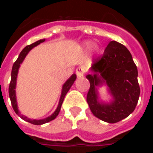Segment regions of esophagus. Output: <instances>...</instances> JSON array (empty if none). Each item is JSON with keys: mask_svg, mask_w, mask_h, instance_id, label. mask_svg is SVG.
Here are the masks:
<instances>
[{"mask_svg": "<svg viewBox=\"0 0 153 153\" xmlns=\"http://www.w3.org/2000/svg\"><path fill=\"white\" fill-rule=\"evenodd\" d=\"M83 74H84V69L82 67H79L76 69V74L78 78H81L83 76Z\"/></svg>", "mask_w": 153, "mask_h": 153, "instance_id": "obj_1", "label": "esophagus"}]
</instances>
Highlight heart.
<instances>
[{"instance_id": "1", "label": "heart", "mask_w": 153, "mask_h": 153, "mask_svg": "<svg viewBox=\"0 0 153 153\" xmlns=\"http://www.w3.org/2000/svg\"><path fill=\"white\" fill-rule=\"evenodd\" d=\"M84 45H85V47L87 48H88V49H93V51H95V52H98L99 51V47L97 45L96 43H93L92 42H90V41H87L84 42Z\"/></svg>"}]
</instances>
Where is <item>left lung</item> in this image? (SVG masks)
<instances>
[{"label":"left lung","mask_w":153,"mask_h":153,"mask_svg":"<svg viewBox=\"0 0 153 153\" xmlns=\"http://www.w3.org/2000/svg\"><path fill=\"white\" fill-rule=\"evenodd\" d=\"M88 74L90 88L87 102L93 115L107 123H116L128 117L138 103L140 88L138 70L126 47L111 41L99 60L93 62ZM106 85L112 96L110 102L99 99L98 87Z\"/></svg>","instance_id":"1"}]
</instances>
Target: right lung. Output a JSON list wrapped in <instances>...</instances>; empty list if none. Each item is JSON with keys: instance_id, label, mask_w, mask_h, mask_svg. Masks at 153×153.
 Masks as SVG:
<instances>
[{"instance_id": "1", "label": "right lung", "mask_w": 153, "mask_h": 153, "mask_svg": "<svg viewBox=\"0 0 153 153\" xmlns=\"http://www.w3.org/2000/svg\"><path fill=\"white\" fill-rule=\"evenodd\" d=\"M46 39H40V40L35 42L34 43L31 44V45H28L27 47H25L23 51H22L19 56L18 59L16 60L14 65H13V67H12V71H11V80H10V86H9V96H10V102H11L12 106H13V109L15 111V113L20 116L23 120H25L26 121L31 123L33 125H43L45 123H47V122L51 121L53 120L56 117L59 112L60 111V107H61V105L63 103L64 98L66 95V93H68V91L70 90V88H71V86L73 85L74 81L76 79V74H73L70 77V79H68L66 80V82L64 83L63 86H62V90H61V94H60V101H59V104L57 106V108L56 109V111H54L50 116H48L47 118L42 119V120H32V119H29L28 117H26L25 115H21V113L19 112L18 108V104H17V99H16V93H15V88H16V83H17V76H18V72L19 69L20 67V65L22 64V62L24 61L25 58L26 57V56L28 55V53L30 51L35 47L36 46H38L42 42H45Z\"/></svg>"}]
</instances>
